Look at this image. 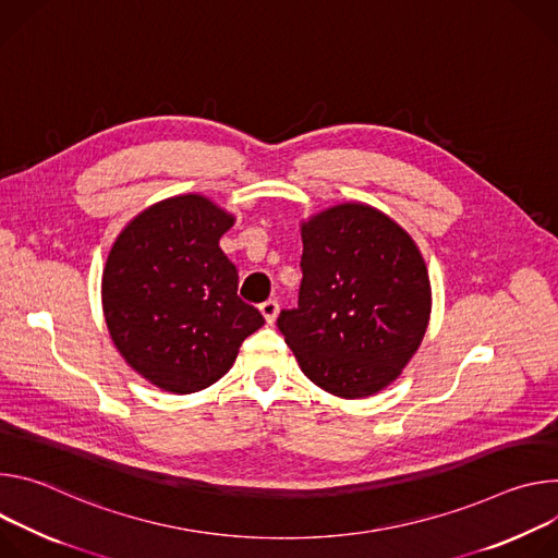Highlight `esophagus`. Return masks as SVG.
Returning <instances> with one entry per match:
<instances>
[{"instance_id": "1", "label": "esophagus", "mask_w": 558, "mask_h": 558, "mask_svg": "<svg viewBox=\"0 0 558 558\" xmlns=\"http://www.w3.org/2000/svg\"><path fill=\"white\" fill-rule=\"evenodd\" d=\"M259 311H262V315H264V319H266L268 324H275L277 313H279V303H277V299H268V301H264V303L259 305Z\"/></svg>"}]
</instances>
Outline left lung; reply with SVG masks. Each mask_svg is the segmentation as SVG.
I'll use <instances>...</instances> for the list:
<instances>
[{
  "label": "left lung",
  "instance_id": "8db88e82",
  "mask_svg": "<svg viewBox=\"0 0 558 558\" xmlns=\"http://www.w3.org/2000/svg\"><path fill=\"white\" fill-rule=\"evenodd\" d=\"M299 303L277 326L303 375L361 399L390 386L429 319V279L410 234L384 213L341 204L301 226Z\"/></svg>",
  "mask_w": 558,
  "mask_h": 558
}]
</instances>
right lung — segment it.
<instances>
[{"instance_id": "obj_1", "label": "right lung", "mask_w": 558, "mask_h": 558, "mask_svg": "<svg viewBox=\"0 0 558 558\" xmlns=\"http://www.w3.org/2000/svg\"><path fill=\"white\" fill-rule=\"evenodd\" d=\"M202 195L150 206L117 236L101 301L110 337L150 384L189 395L219 381L245 337L264 326L236 294L239 275L219 247L232 226Z\"/></svg>"}]
</instances>
